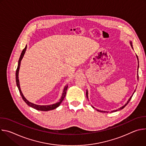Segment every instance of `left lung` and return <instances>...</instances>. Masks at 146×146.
Wrapping results in <instances>:
<instances>
[{
	"label": "left lung",
	"instance_id": "left-lung-1",
	"mask_svg": "<svg viewBox=\"0 0 146 146\" xmlns=\"http://www.w3.org/2000/svg\"><path fill=\"white\" fill-rule=\"evenodd\" d=\"M130 44H131V47H132V49H133V46H132V41H130ZM136 57H137V60H138V68H137V80H139V75H138V69H139V59H138V57H137V56L136 55ZM135 91H136V90L134 91V92H133V94H132V95L129 98V99L128 100V101H127V103L126 104H125V105H123V106H122L121 108H119L118 110H113L111 112H115V111H118V110H122V109H123L128 104V103L129 102V101L131 100V98H132V96H133V95L134 94V93L135 92ZM86 96H87V99H88V91L87 90V91H86ZM91 106L93 108H95L94 106H92V105H91ZM97 111H99V112H102V113H106V112H107V111H102V110H99L98 109H96ZM107 113H108V112H107Z\"/></svg>",
	"mask_w": 146,
	"mask_h": 146
}]
</instances>
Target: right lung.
<instances>
[{
  "mask_svg": "<svg viewBox=\"0 0 146 146\" xmlns=\"http://www.w3.org/2000/svg\"><path fill=\"white\" fill-rule=\"evenodd\" d=\"M27 46H25V48L23 50L21 54V55H20V57H19V60H18V66H17V70H16V73H15L16 83H17V87L18 88V90L19 91L20 95H21L22 98L23 99V100L25 101V102L27 104V105L29 106H30V107H31V108H33V109H35L36 110H40V111H44L54 110V109L57 108L58 106H59V105H60V103H62V102L63 101V100L64 99V98H65V97L66 96V91L68 90V85H66V86H65V87L64 88V90H63V92H62L61 98L59 99V102H56L55 103L52 104V105H36V104L33 103L28 101L25 98V97L24 96L21 90V88H20V86H19V78H18V74H19V68H20L21 61L22 60V59L23 58V57L24 56V54H25V53L26 52V50H27Z\"/></svg>",
  "mask_w": 146,
  "mask_h": 146,
  "instance_id": "obj_1",
  "label": "right lung"
}]
</instances>
